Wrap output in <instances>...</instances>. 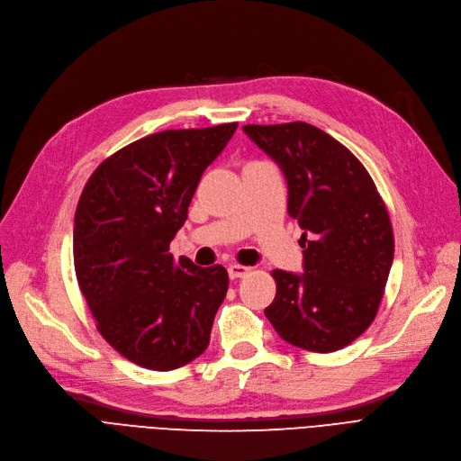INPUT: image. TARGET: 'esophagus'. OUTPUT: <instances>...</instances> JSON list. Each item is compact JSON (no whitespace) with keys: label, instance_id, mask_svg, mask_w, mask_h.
<instances>
[{"label":"esophagus","instance_id":"1","mask_svg":"<svg viewBox=\"0 0 461 461\" xmlns=\"http://www.w3.org/2000/svg\"><path fill=\"white\" fill-rule=\"evenodd\" d=\"M228 274L231 279H240L250 274V267L249 266H241V264H230L228 266Z\"/></svg>","mask_w":461,"mask_h":461}]
</instances>
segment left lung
<instances>
[{
	"instance_id": "obj_1",
	"label": "left lung",
	"mask_w": 461,
	"mask_h": 461,
	"mask_svg": "<svg viewBox=\"0 0 461 461\" xmlns=\"http://www.w3.org/2000/svg\"><path fill=\"white\" fill-rule=\"evenodd\" d=\"M249 139L285 173L288 214L303 230V274L274 269L266 317L285 342L330 353L359 338L378 313L395 240L368 170L310 123L245 125Z\"/></svg>"
}]
</instances>
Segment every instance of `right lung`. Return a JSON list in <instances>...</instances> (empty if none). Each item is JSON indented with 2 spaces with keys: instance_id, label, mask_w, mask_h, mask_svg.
<instances>
[{
  "instance_id": "right-lung-1",
  "label": "right lung",
  "mask_w": 461,
  "mask_h": 461,
  "mask_svg": "<svg viewBox=\"0 0 461 461\" xmlns=\"http://www.w3.org/2000/svg\"><path fill=\"white\" fill-rule=\"evenodd\" d=\"M237 123L161 131L102 161L74 218V266L102 338L131 363L175 370L207 349L228 293L221 266L168 252L201 175Z\"/></svg>"
}]
</instances>
